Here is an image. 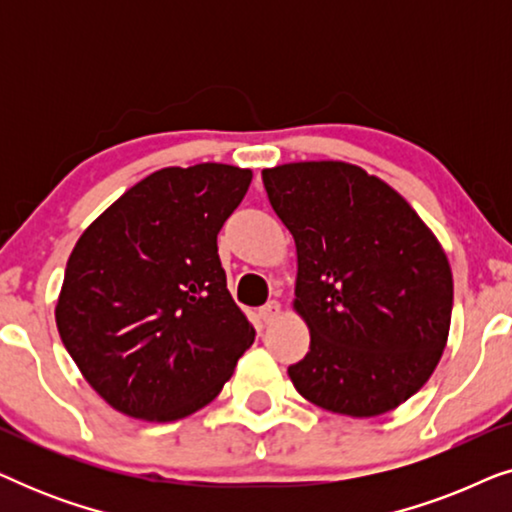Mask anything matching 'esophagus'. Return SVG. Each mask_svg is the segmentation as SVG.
I'll list each match as a JSON object with an SVG mask.
<instances>
[{
    "label": "esophagus",
    "mask_w": 512,
    "mask_h": 512,
    "mask_svg": "<svg viewBox=\"0 0 512 512\" xmlns=\"http://www.w3.org/2000/svg\"><path fill=\"white\" fill-rule=\"evenodd\" d=\"M258 314H261V319L265 321V324H272V321H277L279 317H282V305H279L277 300H270L268 305H263L261 310H258Z\"/></svg>",
    "instance_id": "esophagus-1"
}]
</instances>
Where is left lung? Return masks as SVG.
Wrapping results in <instances>:
<instances>
[{
    "label": "left lung",
    "mask_w": 512,
    "mask_h": 512,
    "mask_svg": "<svg viewBox=\"0 0 512 512\" xmlns=\"http://www.w3.org/2000/svg\"><path fill=\"white\" fill-rule=\"evenodd\" d=\"M263 186L296 242L293 310L310 328L293 387L347 417L398 408L450 335L454 286L438 237L387 181L342 160L268 167Z\"/></svg>",
    "instance_id": "left-lung-1"
}]
</instances>
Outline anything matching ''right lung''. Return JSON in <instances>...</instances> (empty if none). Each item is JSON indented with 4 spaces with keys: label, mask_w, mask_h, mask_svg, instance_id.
<instances>
[{
    "label": "right lung",
    "mask_w": 512,
    "mask_h": 512,
    "mask_svg": "<svg viewBox=\"0 0 512 512\" xmlns=\"http://www.w3.org/2000/svg\"><path fill=\"white\" fill-rule=\"evenodd\" d=\"M251 170L163 167L76 242L55 324L86 382L123 415L177 422L212 403L254 326L235 305L216 235Z\"/></svg>",
    "instance_id": "1"
}]
</instances>
